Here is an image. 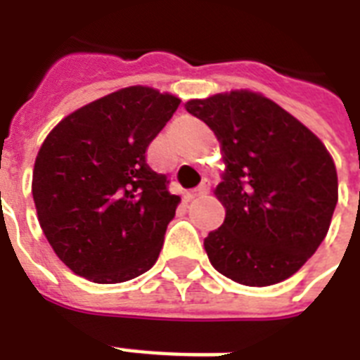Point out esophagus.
Segmentation results:
<instances>
[{"label":"esophagus","mask_w":360,"mask_h":360,"mask_svg":"<svg viewBox=\"0 0 360 360\" xmlns=\"http://www.w3.org/2000/svg\"><path fill=\"white\" fill-rule=\"evenodd\" d=\"M205 194H209V183H205V181H203L202 185L198 186V188H194V191L188 192V200H194V198L205 196Z\"/></svg>","instance_id":"1"}]
</instances>
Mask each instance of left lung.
I'll return each mask as SVG.
<instances>
[{
	"mask_svg": "<svg viewBox=\"0 0 360 360\" xmlns=\"http://www.w3.org/2000/svg\"><path fill=\"white\" fill-rule=\"evenodd\" d=\"M219 138L226 169L214 196L224 224L205 240L209 262L243 285L278 284L318 250L338 202L323 141L259 93H219L185 104Z\"/></svg>",
	"mask_w": 360,
	"mask_h": 360,
	"instance_id": "1",
	"label": "left lung"
}]
</instances>
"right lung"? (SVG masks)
Masks as SVG:
<instances>
[{"label": "right lung", "mask_w": 360, "mask_h": 360, "mask_svg": "<svg viewBox=\"0 0 360 360\" xmlns=\"http://www.w3.org/2000/svg\"><path fill=\"white\" fill-rule=\"evenodd\" d=\"M181 98L130 86L82 106L42 141L33 202L48 243L78 276L120 284L155 265L181 198L146 151Z\"/></svg>", "instance_id": "1"}]
</instances>
